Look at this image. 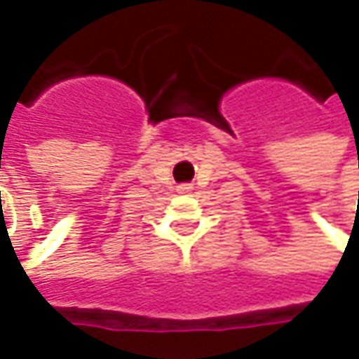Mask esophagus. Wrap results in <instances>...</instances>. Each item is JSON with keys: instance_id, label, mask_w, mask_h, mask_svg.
<instances>
[{"instance_id": "1", "label": "esophagus", "mask_w": 359, "mask_h": 359, "mask_svg": "<svg viewBox=\"0 0 359 359\" xmlns=\"http://www.w3.org/2000/svg\"><path fill=\"white\" fill-rule=\"evenodd\" d=\"M191 189H194V187H191V185H189V184L180 185V194H189Z\"/></svg>"}]
</instances>
